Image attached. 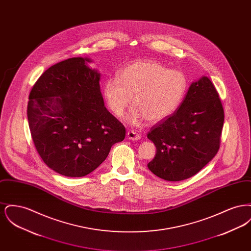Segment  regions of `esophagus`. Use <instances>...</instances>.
<instances>
[{"label":"esophagus","mask_w":251,"mask_h":251,"mask_svg":"<svg viewBox=\"0 0 251 251\" xmlns=\"http://www.w3.org/2000/svg\"><path fill=\"white\" fill-rule=\"evenodd\" d=\"M127 137L131 140H139L141 138L140 134H138L137 132L133 131H129L127 132Z\"/></svg>","instance_id":"obj_1"}]
</instances>
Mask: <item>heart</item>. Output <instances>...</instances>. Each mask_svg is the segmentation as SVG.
Listing matches in <instances>:
<instances>
[{
  "instance_id": "heart-1",
  "label": "heart",
  "mask_w": 251,
  "mask_h": 251,
  "mask_svg": "<svg viewBox=\"0 0 251 251\" xmlns=\"http://www.w3.org/2000/svg\"><path fill=\"white\" fill-rule=\"evenodd\" d=\"M184 74L155 60H141L126 66L119 78H109L103 85L108 108L121 118L131 104L128 116L132 124L144 120L156 123L166 120L178 108L186 92Z\"/></svg>"
}]
</instances>
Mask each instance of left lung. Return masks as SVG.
I'll return each instance as SVG.
<instances>
[{"mask_svg": "<svg viewBox=\"0 0 251 251\" xmlns=\"http://www.w3.org/2000/svg\"><path fill=\"white\" fill-rule=\"evenodd\" d=\"M223 123L218 92L204 76L190 85L178 110L149 131L157 150L149 169L169 181L191 178L217 153Z\"/></svg>", "mask_w": 251, "mask_h": 251, "instance_id": "8db88e82", "label": "left lung"}]
</instances>
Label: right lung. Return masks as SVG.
Instances as JSON below:
<instances>
[{"instance_id": "obj_1", "label": "right lung", "mask_w": 251, "mask_h": 251, "mask_svg": "<svg viewBox=\"0 0 251 251\" xmlns=\"http://www.w3.org/2000/svg\"><path fill=\"white\" fill-rule=\"evenodd\" d=\"M73 57L42 73L27 106L32 139L43 162L67 177H84L107 157L126 130L104 106L100 73Z\"/></svg>"}]
</instances>
